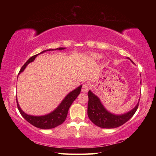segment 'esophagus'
Returning a JSON list of instances; mask_svg holds the SVG:
<instances>
[{
	"mask_svg": "<svg viewBox=\"0 0 156 156\" xmlns=\"http://www.w3.org/2000/svg\"><path fill=\"white\" fill-rule=\"evenodd\" d=\"M90 85L88 84H84L83 85H82V91L83 92H87L88 90L90 89Z\"/></svg>",
	"mask_w": 156,
	"mask_h": 156,
	"instance_id": "34e87169",
	"label": "esophagus"
}]
</instances>
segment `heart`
Instances as JSON below:
<instances>
[{
  "label": "heart",
  "instance_id": "obj_1",
  "mask_svg": "<svg viewBox=\"0 0 156 156\" xmlns=\"http://www.w3.org/2000/svg\"><path fill=\"white\" fill-rule=\"evenodd\" d=\"M94 58H97V59H98V58H100V56L98 55H94Z\"/></svg>",
  "mask_w": 156,
  "mask_h": 156
}]
</instances>
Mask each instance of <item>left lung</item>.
<instances>
[{"instance_id":"8db88e82","label":"left lung","mask_w":156,"mask_h":156,"mask_svg":"<svg viewBox=\"0 0 156 156\" xmlns=\"http://www.w3.org/2000/svg\"><path fill=\"white\" fill-rule=\"evenodd\" d=\"M88 117L95 125L101 128L112 129L123 125L133 117L137 111L140 102L139 101L135 107L131 111L121 115H117L112 114L106 110L104 106L102 105L100 99L90 90L88 91Z\"/></svg>"}]
</instances>
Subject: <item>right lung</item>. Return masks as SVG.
I'll return each instance as SVG.
<instances>
[{
	"label": "right lung",
	"instance_id": "obj_1",
	"mask_svg": "<svg viewBox=\"0 0 156 156\" xmlns=\"http://www.w3.org/2000/svg\"><path fill=\"white\" fill-rule=\"evenodd\" d=\"M64 49L65 48H59L56 49L62 50V49ZM53 50H55V49H47V50H44L41 51L40 54L33 55L32 57L29 58L28 60L26 62L25 64L22 66L21 69H20L19 71V74L24 70L26 66H27L29 63L34 62L35 58L37 57L39 54H43V53H44L47 51H53ZM81 88H82V85H80V87H78L77 88H76L75 90L72 91L71 92H69V93L64 98V100L62 101L60 105H59L54 111H52L49 114H48L46 115L39 116V117H37V116L29 115L25 113V112L21 110V108H20L17 99H16V104H17V107L20 113H21V115H22V117L24 118L26 121H28L29 123H31L32 125L35 126V127L39 129H43L55 128L56 127H58V125L62 124L66 120V117H67L69 108L70 107L72 102L74 101L75 99L77 98L79 94H80V92L81 91Z\"/></svg>",
	"mask_w": 156,
	"mask_h": 156
}]
</instances>
